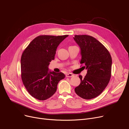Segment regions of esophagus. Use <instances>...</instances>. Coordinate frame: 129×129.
Returning <instances> with one entry per match:
<instances>
[{
  "mask_svg": "<svg viewBox=\"0 0 129 129\" xmlns=\"http://www.w3.org/2000/svg\"><path fill=\"white\" fill-rule=\"evenodd\" d=\"M74 76V75L72 74V73H67L66 75V77H67V78H69V77H72Z\"/></svg>",
  "mask_w": 129,
  "mask_h": 129,
  "instance_id": "1",
  "label": "esophagus"
}]
</instances>
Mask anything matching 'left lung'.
Here are the masks:
<instances>
[{"mask_svg":"<svg viewBox=\"0 0 129 129\" xmlns=\"http://www.w3.org/2000/svg\"><path fill=\"white\" fill-rule=\"evenodd\" d=\"M73 39L81 48L80 63L87 70L84 79L79 75L81 83L75 88V92L83 99H92L100 95L108 84L111 57L107 49L93 36L76 35Z\"/></svg>","mask_w":129,"mask_h":129,"instance_id":"left-lung-1","label":"left lung"}]
</instances>
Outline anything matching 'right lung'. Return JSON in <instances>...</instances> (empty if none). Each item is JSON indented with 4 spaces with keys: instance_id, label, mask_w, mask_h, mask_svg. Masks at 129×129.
Wrapping results in <instances>:
<instances>
[{
    "instance_id": "obj_1",
    "label": "right lung",
    "mask_w": 129,
    "mask_h": 129,
    "mask_svg": "<svg viewBox=\"0 0 129 129\" xmlns=\"http://www.w3.org/2000/svg\"><path fill=\"white\" fill-rule=\"evenodd\" d=\"M68 35H40L31 42L21 58V79L28 93L37 100H46L57 90L59 82L65 78L62 73L48 71L59 44Z\"/></svg>"
}]
</instances>
